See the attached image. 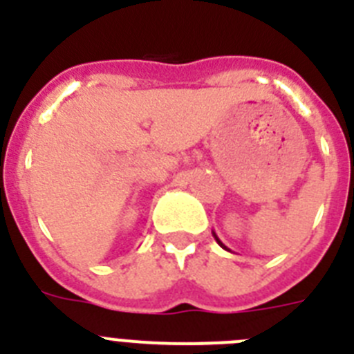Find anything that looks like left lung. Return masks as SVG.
<instances>
[{
	"mask_svg": "<svg viewBox=\"0 0 354 354\" xmlns=\"http://www.w3.org/2000/svg\"><path fill=\"white\" fill-rule=\"evenodd\" d=\"M212 237H214V239H216V243H218V245H220V246H221V248H223V250H228V248H227V246H225V245H223V243H221V241H220V237L216 236V232H214V230H212Z\"/></svg>",
	"mask_w": 354,
	"mask_h": 354,
	"instance_id": "8db88e82",
	"label": "left lung"
}]
</instances>
